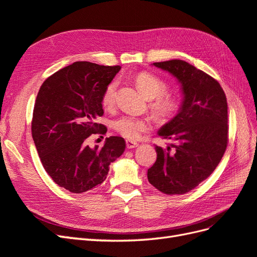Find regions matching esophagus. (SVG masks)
<instances>
[{"label": "esophagus", "instance_id": "obj_1", "mask_svg": "<svg viewBox=\"0 0 257 257\" xmlns=\"http://www.w3.org/2000/svg\"><path fill=\"white\" fill-rule=\"evenodd\" d=\"M137 146H138V144L136 142L126 141V147L128 148V149H134V148H136Z\"/></svg>", "mask_w": 257, "mask_h": 257}]
</instances>
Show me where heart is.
<instances>
[{
  "mask_svg": "<svg viewBox=\"0 0 257 257\" xmlns=\"http://www.w3.org/2000/svg\"><path fill=\"white\" fill-rule=\"evenodd\" d=\"M136 84L145 96L151 99L152 109L160 118H168L177 110V98L170 94H166L167 84L160 77L150 73H142L136 77ZM116 87H118L116 81H111L106 87L102 96L104 107L111 108L114 105ZM112 126L123 137L128 139H138L149 128V122L146 119L126 114L114 120Z\"/></svg>",
  "mask_w": 257,
  "mask_h": 257,
  "instance_id": "heart-1",
  "label": "heart"
}]
</instances>
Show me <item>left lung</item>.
I'll return each instance as SVG.
<instances>
[{"label":"left lung","mask_w":257,"mask_h":257,"mask_svg":"<svg viewBox=\"0 0 257 257\" xmlns=\"http://www.w3.org/2000/svg\"><path fill=\"white\" fill-rule=\"evenodd\" d=\"M181 84L180 109L159 131L173 144L155 146L157 161L148 180L167 195L185 194L213 173L228 143L227 100L214 78L182 60L153 63Z\"/></svg>","instance_id":"obj_1"}]
</instances>
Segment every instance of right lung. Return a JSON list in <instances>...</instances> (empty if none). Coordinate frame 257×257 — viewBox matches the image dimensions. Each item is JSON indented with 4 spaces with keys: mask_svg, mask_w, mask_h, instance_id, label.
I'll use <instances>...</instances> for the list:
<instances>
[{
    "mask_svg": "<svg viewBox=\"0 0 257 257\" xmlns=\"http://www.w3.org/2000/svg\"><path fill=\"white\" fill-rule=\"evenodd\" d=\"M121 69L79 61L54 73L38 91L33 110L32 137L42 164L52 180L72 193L102 184L125 150L122 137L106 138L102 148L87 146L92 134H106L95 122L104 114L102 96Z\"/></svg>",
    "mask_w": 257,
    "mask_h": 257,
    "instance_id": "obj_1",
    "label": "right lung"
}]
</instances>
